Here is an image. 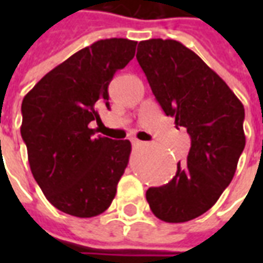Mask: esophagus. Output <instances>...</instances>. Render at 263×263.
<instances>
[{
    "label": "esophagus",
    "mask_w": 263,
    "mask_h": 263,
    "mask_svg": "<svg viewBox=\"0 0 263 263\" xmlns=\"http://www.w3.org/2000/svg\"><path fill=\"white\" fill-rule=\"evenodd\" d=\"M131 143H132V146H141V145H143L142 141H139V139H131Z\"/></svg>",
    "instance_id": "1"
}]
</instances>
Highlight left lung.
I'll return each mask as SVG.
<instances>
[{
	"label": "left lung",
	"mask_w": 263,
	"mask_h": 263,
	"mask_svg": "<svg viewBox=\"0 0 263 263\" xmlns=\"http://www.w3.org/2000/svg\"><path fill=\"white\" fill-rule=\"evenodd\" d=\"M137 60L156 101L192 139L171 182L146 192L159 220L186 222L210 210L231 183L245 148L242 103L215 71L173 39L138 45Z\"/></svg>",
	"instance_id": "8db88e82"
}]
</instances>
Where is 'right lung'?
Here are the masks:
<instances>
[{
    "label": "right lung",
    "mask_w": 263,
    "mask_h": 263,
    "mask_svg": "<svg viewBox=\"0 0 263 263\" xmlns=\"http://www.w3.org/2000/svg\"><path fill=\"white\" fill-rule=\"evenodd\" d=\"M137 42L97 41L43 76L22 101L21 135L32 175L50 204L90 218L108 209L131 154V142L94 138L88 124L107 107L115 71L135 56Z\"/></svg>",
    "instance_id": "1"
}]
</instances>
